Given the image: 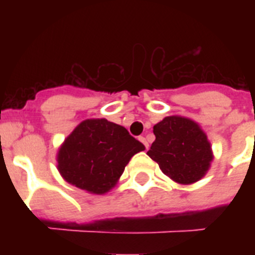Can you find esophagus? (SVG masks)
<instances>
[{
	"label": "esophagus",
	"mask_w": 255,
	"mask_h": 255,
	"mask_svg": "<svg viewBox=\"0 0 255 255\" xmlns=\"http://www.w3.org/2000/svg\"><path fill=\"white\" fill-rule=\"evenodd\" d=\"M139 140H140V141H141V143L144 144V147H145V149H148V148H149V144H148L147 139H145V137H144V136H140Z\"/></svg>",
	"instance_id": "1"
}]
</instances>
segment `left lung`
<instances>
[{"mask_svg": "<svg viewBox=\"0 0 255 255\" xmlns=\"http://www.w3.org/2000/svg\"><path fill=\"white\" fill-rule=\"evenodd\" d=\"M156 139L147 155L177 184L200 181L214 156L208 136L200 124L185 116L172 115L153 126Z\"/></svg>", "mask_w": 255, "mask_h": 255, "instance_id": "left-lung-1", "label": "left lung"}]
</instances>
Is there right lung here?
I'll return each mask as SVG.
<instances>
[{"instance_id": "right-lung-1", "label": "right lung", "mask_w": 255, "mask_h": 255, "mask_svg": "<svg viewBox=\"0 0 255 255\" xmlns=\"http://www.w3.org/2000/svg\"><path fill=\"white\" fill-rule=\"evenodd\" d=\"M145 149L119 124L86 119L61 144L57 168L65 181L91 194L114 189L132 156Z\"/></svg>"}]
</instances>
